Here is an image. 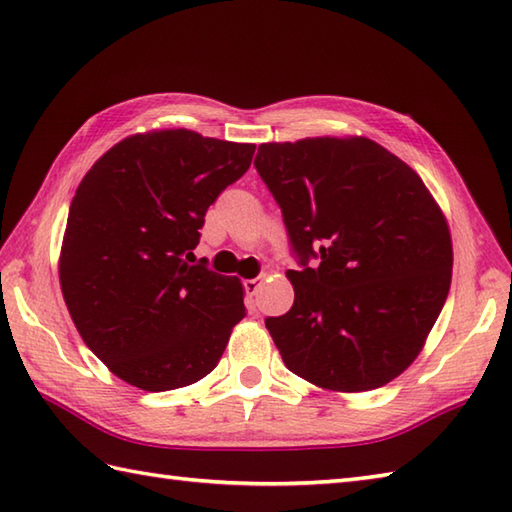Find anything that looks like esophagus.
Wrapping results in <instances>:
<instances>
[{
  "label": "esophagus",
  "instance_id": "esophagus-1",
  "mask_svg": "<svg viewBox=\"0 0 512 512\" xmlns=\"http://www.w3.org/2000/svg\"><path fill=\"white\" fill-rule=\"evenodd\" d=\"M262 286H264V279H248V281H244L246 295H250V297H255L257 292L262 290Z\"/></svg>",
  "mask_w": 512,
  "mask_h": 512
}]
</instances>
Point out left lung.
I'll return each mask as SVG.
<instances>
[{
  "label": "left lung",
  "instance_id": "8db88e82",
  "mask_svg": "<svg viewBox=\"0 0 512 512\" xmlns=\"http://www.w3.org/2000/svg\"><path fill=\"white\" fill-rule=\"evenodd\" d=\"M255 167L303 270L295 303L266 319L292 374L325 391L387 385L416 361L447 301L451 231L407 162L365 136L259 145ZM322 259L317 269L307 259Z\"/></svg>",
  "mask_w": 512,
  "mask_h": 512
}]
</instances>
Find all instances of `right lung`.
Masks as SVG:
<instances>
[{
	"label": "right lung",
	"instance_id": "1",
	"mask_svg": "<svg viewBox=\"0 0 512 512\" xmlns=\"http://www.w3.org/2000/svg\"><path fill=\"white\" fill-rule=\"evenodd\" d=\"M255 145L154 129L94 162L65 224L59 284L85 345L145 391L198 383L246 317L244 286L191 264L206 209Z\"/></svg>",
	"mask_w": 512,
	"mask_h": 512
}]
</instances>
